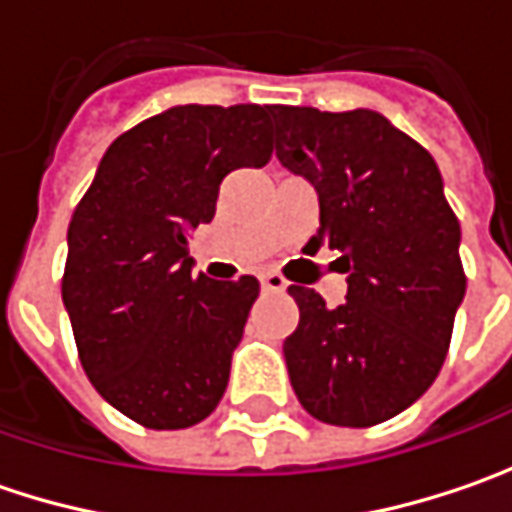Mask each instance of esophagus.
Wrapping results in <instances>:
<instances>
[{
	"mask_svg": "<svg viewBox=\"0 0 512 512\" xmlns=\"http://www.w3.org/2000/svg\"><path fill=\"white\" fill-rule=\"evenodd\" d=\"M259 282H262V290H267V293H282V290H287L285 276H279L276 270L259 273Z\"/></svg>",
	"mask_w": 512,
	"mask_h": 512,
	"instance_id": "34e87169",
	"label": "esophagus"
}]
</instances>
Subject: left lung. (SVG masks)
I'll return each instance as SVG.
<instances>
[{
    "instance_id": "left-lung-1",
    "label": "left lung",
    "mask_w": 512,
    "mask_h": 512,
    "mask_svg": "<svg viewBox=\"0 0 512 512\" xmlns=\"http://www.w3.org/2000/svg\"><path fill=\"white\" fill-rule=\"evenodd\" d=\"M276 156L319 196L313 247L339 250L347 296L290 285V384L313 419L373 427L436 382L462 305V227L433 156L376 110L276 105Z\"/></svg>"
}]
</instances>
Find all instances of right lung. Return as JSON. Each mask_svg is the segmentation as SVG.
Masks as SVG:
<instances>
[{"label": "right lung", "mask_w": 512, "mask_h": 512, "mask_svg": "<svg viewBox=\"0 0 512 512\" xmlns=\"http://www.w3.org/2000/svg\"><path fill=\"white\" fill-rule=\"evenodd\" d=\"M276 105H179L122 133L73 210L62 302L99 396L150 430L207 419L225 396L259 282L193 276L190 230L219 185L273 156Z\"/></svg>", "instance_id": "add662e5"}]
</instances>
